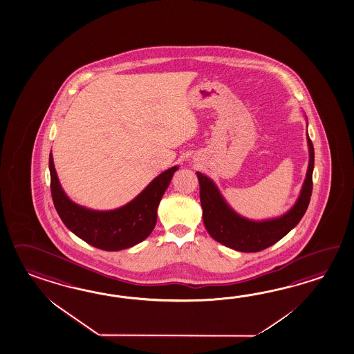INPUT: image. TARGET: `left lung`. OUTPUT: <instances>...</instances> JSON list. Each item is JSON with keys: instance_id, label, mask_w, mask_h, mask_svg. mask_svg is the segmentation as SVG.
Segmentation results:
<instances>
[{"instance_id": "1", "label": "left lung", "mask_w": 354, "mask_h": 354, "mask_svg": "<svg viewBox=\"0 0 354 354\" xmlns=\"http://www.w3.org/2000/svg\"><path fill=\"white\" fill-rule=\"evenodd\" d=\"M309 166L303 188L295 205L283 216L267 221H251L237 214L225 203L222 194L202 173H196L201 187L203 222L213 239L239 252H259L285 237L300 222L310 203L314 170V146L308 136Z\"/></svg>"}]
</instances>
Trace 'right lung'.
I'll use <instances>...</instances> for the list:
<instances>
[{
  "label": "right lung",
  "mask_w": 354,
  "mask_h": 354,
  "mask_svg": "<svg viewBox=\"0 0 354 354\" xmlns=\"http://www.w3.org/2000/svg\"><path fill=\"white\" fill-rule=\"evenodd\" d=\"M49 169L53 202L65 227L100 250L120 251L142 242L153 231L160 201L178 166L160 174L133 201L107 212L87 209L66 196L60 187L51 152Z\"/></svg>",
  "instance_id": "right-lung-1"
}]
</instances>
